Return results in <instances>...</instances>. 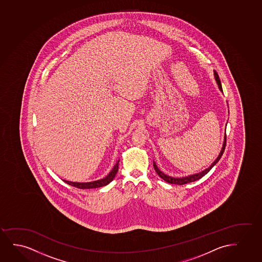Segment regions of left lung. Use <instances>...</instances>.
<instances>
[{
  "instance_id": "obj_1",
  "label": "left lung",
  "mask_w": 262,
  "mask_h": 262,
  "mask_svg": "<svg viewBox=\"0 0 262 262\" xmlns=\"http://www.w3.org/2000/svg\"><path fill=\"white\" fill-rule=\"evenodd\" d=\"M213 73H214L215 81L217 82V87H219L221 92H223L219 75H217V72L215 71V70H213ZM228 113H229V111H228ZM227 123H228V122H227ZM225 147H226V132H225L224 140H223V145H222V147H221V153L219 154L217 158L215 159L214 162L211 163L210 166L206 168L205 170H202L200 172H198V173L191 174V175H188V176H185V177L181 178L170 177L169 175L163 173V171L160 170L159 168L157 167V163H156L155 161H153L154 168H155V170L157 171V173L158 174V176H159L161 179H163L164 181H166L167 183L175 184V185H184V184L190 183V182H193V181H195V180H198L199 179H201V178L204 177V175H206V174L212 169V167L214 166L215 164L220 161L221 157H222V155L224 153Z\"/></svg>"
}]
</instances>
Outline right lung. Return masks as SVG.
<instances>
[{
	"label": "right lung",
	"mask_w": 262,
	"mask_h": 262,
	"mask_svg": "<svg viewBox=\"0 0 262 262\" xmlns=\"http://www.w3.org/2000/svg\"><path fill=\"white\" fill-rule=\"evenodd\" d=\"M118 168H119V160L116 162L115 166L113 167L112 170H110L105 178L100 179V180H94V181H91V182H73V181H68V180H64V182L73 186V187H77V188H81V189H90V188H97V187H104L108 185L114 178L116 177V173L118 171Z\"/></svg>",
	"instance_id": "obj_1"
}]
</instances>
